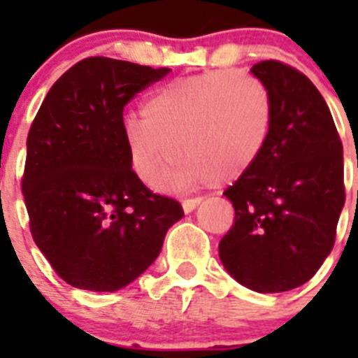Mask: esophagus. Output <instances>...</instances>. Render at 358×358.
<instances>
[{
    "instance_id": "esophagus-1",
    "label": "esophagus",
    "mask_w": 358,
    "mask_h": 358,
    "mask_svg": "<svg viewBox=\"0 0 358 358\" xmlns=\"http://www.w3.org/2000/svg\"><path fill=\"white\" fill-rule=\"evenodd\" d=\"M201 201L202 199H186V201H182V210H185V213H192L201 204Z\"/></svg>"
}]
</instances>
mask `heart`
Masks as SVG:
<instances>
[{
	"label": "heart",
	"instance_id": "1",
	"mask_svg": "<svg viewBox=\"0 0 358 358\" xmlns=\"http://www.w3.org/2000/svg\"><path fill=\"white\" fill-rule=\"evenodd\" d=\"M273 96L264 80L235 69L173 78L152 91L143 116L122 122L132 172L154 182L173 152L161 186L195 189L233 182L258 163L271 138Z\"/></svg>",
	"mask_w": 358,
	"mask_h": 358
}]
</instances>
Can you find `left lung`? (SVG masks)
I'll return each instance as SVG.
<instances>
[{"instance_id":"obj_1","label":"left lung","mask_w":358,"mask_h":358,"mask_svg":"<svg viewBox=\"0 0 358 358\" xmlns=\"http://www.w3.org/2000/svg\"><path fill=\"white\" fill-rule=\"evenodd\" d=\"M251 73L273 96V131L258 163L224 192L235 222L218 255L243 287L285 292L306 283L334 249L346 199L343 143L324 98L301 71L262 61Z\"/></svg>"}]
</instances>
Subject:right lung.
Listing matches in <instances>:
<instances>
[{
  "label": "right lung",
  "mask_w": 358,
  "mask_h": 358,
  "mask_svg": "<svg viewBox=\"0 0 358 358\" xmlns=\"http://www.w3.org/2000/svg\"><path fill=\"white\" fill-rule=\"evenodd\" d=\"M107 57L69 68L31 123L21 188L30 231L71 287L115 292L154 264L177 201L136 177L122 134L123 107L169 75Z\"/></svg>",
  "instance_id": "obj_1"
}]
</instances>
